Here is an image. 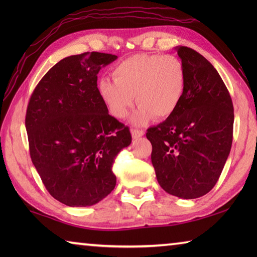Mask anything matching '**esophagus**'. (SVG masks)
Here are the masks:
<instances>
[{
	"label": "esophagus",
	"mask_w": 257,
	"mask_h": 257,
	"mask_svg": "<svg viewBox=\"0 0 257 257\" xmlns=\"http://www.w3.org/2000/svg\"><path fill=\"white\" fill-rule=\"evenodd\" d=\"M144 132L143 130H139V129H133L132 130V135H133V138L134 139H138L144 136Z\"/></svg>",
	"instance_id": "obj_1"
}]
</instances>
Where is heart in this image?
Segmentation results:
<instances>
[{"instance_id":"heart-1","label":"heart","mask_w":257,"mask_h":257,"mask_svg":"<svg viewBox=\"0 0 257 257\" xmlns=\"http://www.w3.org/2000/svg\"><path fill=\"white\" fill-rule=\"evenodd\" d=\"M112 76L114 81L99 80V97L113 116L124 119L135 96L139 105L132 119L135 124L171 116L187 90L186 68L175 55H133L116 64Z\"/></svg>"}]
</instances>
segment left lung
<instances>
[{
  "label": "left lung",
  "mask_w": 257,
  "mask_h": 257,
  "mask_svg": "<svg viewBox=\"0 0 257 257\" xmlns=\"http://www.w3.org/2000/svg\"><path fill=\"white\" fill-rule=\"evenodd\" d=\"M176 51L187 71L185 97L146 137L160 186L193 199L207 194L223 170L232 144L233 105L219 72L203 55L187 46Z\"/></svg>",
  "instance_id": "1"
}]
</instances>
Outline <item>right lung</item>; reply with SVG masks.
<instances>
[{"instance_id": "right-lung-1", "label": "right lung", "mask_w": 257, "mask_h": 257, "mask_svg": "<svg viewBox=\"0 0 257 257\" xmlns=\"http://www.w3.org/2000/svg\"><path fill=\"white\" fill-rule=\"evenodd\" d=\"M116 55L64 58L42 78L26 113L30 158L47 191L68 206H92L114 189L112 165L129 128L108 114L97 75Z\"/></svg>"}]
</instances>
